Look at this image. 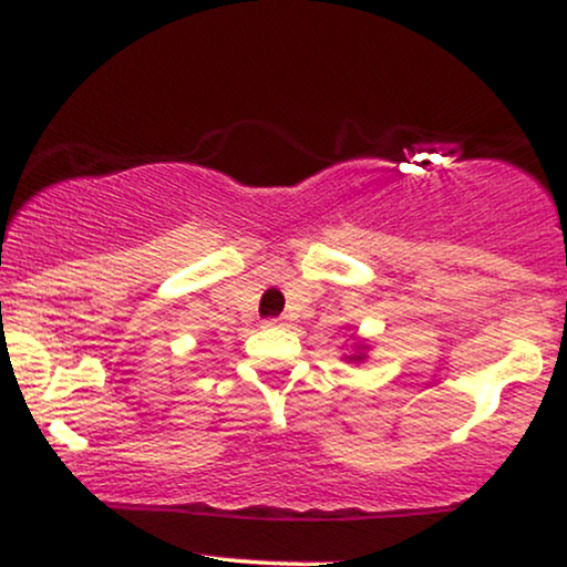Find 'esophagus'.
<instances>
[{
	"label": "esophagus",
	"instance_id": "esophagus-1",
	"mask_svg": "<svg viewBox=\"0 0 567 567\" xmlns=\"http://www.w3.org/2000/svg\"><path fill=\"white\" fill-rule=\"evenodd\" d=\"M284 324H286L284 317H270V320L262 322V328H284Z\"/></svg>",
	"mask_w": 567,
	"mask_h": 567
}]
</instances>
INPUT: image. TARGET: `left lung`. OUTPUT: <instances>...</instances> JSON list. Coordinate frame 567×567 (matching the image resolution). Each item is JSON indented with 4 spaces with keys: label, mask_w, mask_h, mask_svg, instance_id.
Returning <instances> with one entry per match:
<instances>
[{
    "label": "left lung",
    "mask_w": 567,
    "mask_h": 567,
    "mask_svg": "<svg viewBox=\"0 0 567 567\" xmlns=\"http://www.w3.org/2000/svg\"><path fill=\"white\" fill-rule=\"evenodd\" d=\"M367 348H369V346H367V343H361V340H359V343L353 346V353H348L343 361H351V363H361V361H367Z\"/></svg>",
    "instance_id": "obj_1"
}]
</instances>
